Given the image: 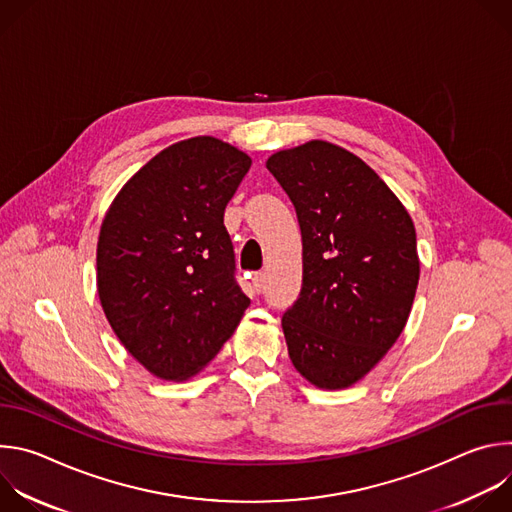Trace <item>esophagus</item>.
<instances>
[{
  "label": "esophagus",
  "mask_w": 512,
  "mask_h": 512,
  "mask_svg": "<svg viewBox=\"0 0 512 512\" xmlns=\"http://www.w3.org/2000/svg\"><path fill=\"white\" fill-rule=\"evenodd\" d=\"M253 285H255L257 291H263V289H265V273H263V271H257V273H255Z\"/></svg>",
  "instance_id": "obj_1"
}]
</instances>
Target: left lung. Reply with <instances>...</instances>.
<instances>
[{
  "mask_svg": "<svg viewBox=\"0 0 512 512\" xmlns=\"http://www.w3.org/2000/svg\"><path fill=\"white\" fill-rule=\"evenodd\" d=\"M296 208L302 289L281 318L289 358L320 389L367 375L405 328L419 281L411 216L354 154L308 141L267 160Z\"/></svg>",
  "mask_w": 512,
  "mask_h": 512,
  "instance_id": "left-lung-1",
  "label": "left lung"
}]
</instances>
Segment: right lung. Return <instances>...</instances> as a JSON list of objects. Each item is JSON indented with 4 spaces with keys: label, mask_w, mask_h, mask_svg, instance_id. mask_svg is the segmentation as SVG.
<instances>
[{
    "label": "right lung",
    "mask_w": 512,
    "mask_h": 512,
    "mask_svg": "<svg viewBox=\"0 0 512 512\" xmlns=\"http://www.w3.org/2000/svg\"><path fill=\"white\" fill-rule=\"evenodd\" d=\"M251 158L216 137L170 145L117 194L99 233L105 316L145 369L196 375L233 336L251 300L237 283L225 208Z\"/></svg>",
    "instance_id": "right-lung-1"
}]
</instances>
